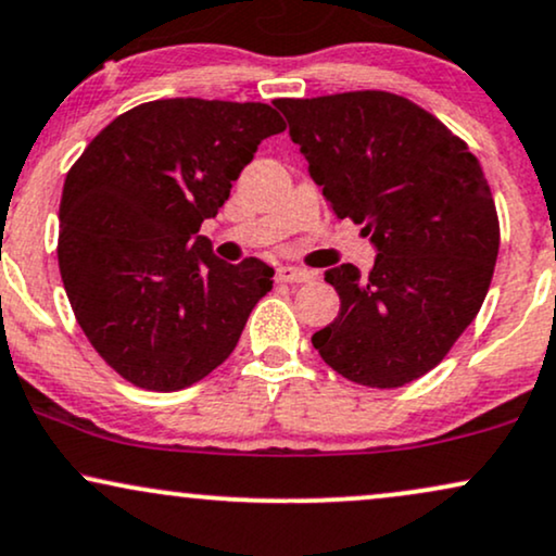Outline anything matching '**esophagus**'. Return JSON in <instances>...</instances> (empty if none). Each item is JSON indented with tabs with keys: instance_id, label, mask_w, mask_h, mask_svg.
Listing matches in <instances>:
<instances>
[{
	"instance_id": "obj_1",
	"label": "esophagus",
	"mask_w": 556,
	"mask_h": 556,
	"mask_svg": "<svg viewBox=\"0 0 556 556\" xmlns=\"http://www.w3.org/2000/svg\"><path fill=\"white\" fill-rule=\"evenodd\" d=\"M277 279H279V282L303 285V282H313V279H316V274L307 271V269H300V266L285 264V266H279V269H277Z\"/></svg>"
}]
</instances>
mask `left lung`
Instances as JSON below:
<instances>
[{
    "label": "left lung",
    "instance_id": "left-lung-1",
    "mask_svg": "<svg viewBox=\"0 0 556 556\" xmlns=\"http://www.w3.org/2000/svg\"><path fill=\"white\" fill-rule=\"evenodd\" d=\"M339 219L363 225L370 274L339 264L342 307L313 333L324 363L370 388L430 372L477 318L500 251L479 160L412 100L380 90L274 100Z\"/></svg>",
    "mask_w": 556,
    "mask_h": 556
}]
</instances>
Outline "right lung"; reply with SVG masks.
<instances>
[{"instance_id":"1","label":"right lung","mask_w":556,"mask_h":556,"mask_svg":"<svg viewBox=\"0 0 556 556\" xmlns=\"http://www.w3.org/2000/svg\"><path fill=\"white\" fill-rule=\"evenodd\" d=\"M285 129L266 103L152 100L113 118L66 173V298L96 352L129 383L180 391L236 350L274 269L217 258L199 227L217 217L258 144Z\"/></svg>"}]
</instances>
